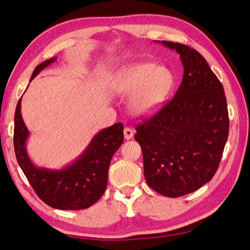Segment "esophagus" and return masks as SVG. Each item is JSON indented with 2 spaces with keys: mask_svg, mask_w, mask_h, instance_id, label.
Wrapping results in <instances>:
<instances>
[{
  "mask_svg": "<svg viewBox=\"0 0 250 250\" xmlns=\"http://www.w3.org/2000/svg\"><path fill=\"white\" fill-rule=\"evenodd\" d=\"M124 133H125V140H130V139L133 138L134 131H133V129L128 128V126H126V128H125V130H124Z\"/></svg>",
  "mask_w": 250,
  "mask_h": 250,
  "instance_id": "obj_1",
  "label": "esophagus"
}]
</instances>
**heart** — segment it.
Masks as SVG:
<instances>
[{"label": "heart", "mask_w": 250, "mask_h": 250, "mask_svg": "<svg viewBox=\"0 0 250 250\" xmlns=\"http://www.w3.org/2000/svg\"><path fill=\"white\" fill-rule=\"evenodd\" d=\"M172 86V74L164 66L143 62L131 64L116 75L113 92L132 96L130 108L139 116H148L160 109Z\"/></svg>", "instance_id": "1"}]
</instances>
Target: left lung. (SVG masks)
<instances>
[{
    "label": "left lung",
    "instance_id": "8db88e82",
    "mask_svg": "<svg viewBox=\"0 0 250 250\" xmlns=\"http://www.w3.org/2000/svg\"><path fill=\"white\" fill-rule=\"evenodd\" d=\"M161 43L179 54L183 81L174 98L137 126L134 139L142 148L147 185L163 196L178 198L213 178L229 119L223 85L206 59L185 44Z\"/></svg>",
    "mask_w": 250,
    "mask_h": 250
}]
</instances>
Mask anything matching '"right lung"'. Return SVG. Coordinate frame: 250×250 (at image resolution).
<instances>
[{
    "label": "right lung",
    "instance_id": "obj_1",
    "mask_svg": "<svg viewBox=\"0 0 250 250\" xmlns=\"http://www.w3.org/2000/svg\"><path fill=\"white\" fill-rule=\"evenodd\" d=\"M56 60L51 58L40 63L30 81ZM21 102V97L14 117V149L18 165L35 192L49 207L59 210H82L93 206L106 190L110 161L124 142V125L119 122L99 131L84 152L64 168H40L27 154L29 131L22 120Z\"/></svg>",
    "mask_w": 250,
    "mask_h": 250
}]
</instances>
